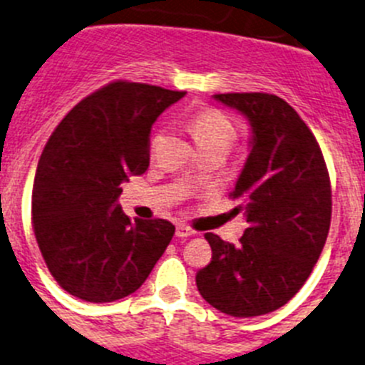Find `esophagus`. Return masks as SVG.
I'll list each match as a JSON object with an SVG mask.
<instances>
[{"label":"esophagus","mask_w":365,"mask_h":365,"mask_svg":"<svg viewBox=\"0 0 365 365\" xmlns=\"http://www.w3.org/2000/svg\"><path fill=\"white\" fill-rule=\"evenodd\" d=\"M193 233H195V230H192L190 226H186V224H179V226H177L175 235L179 237V239H188V237H192Z\"/></svg>","instance_id":"esophagus-1"}]
</instances>
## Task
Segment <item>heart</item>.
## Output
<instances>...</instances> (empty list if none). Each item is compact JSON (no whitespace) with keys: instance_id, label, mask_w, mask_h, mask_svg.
<instances>
[{"instance_id":"heart-1","label":"heart","mask_w":365,"mask_h":365,"mask_svg":"<svg viewBox=\"0 0 365 365\" xmlns=\"http://www.w3.org/2000/svg\"><path fill=\"white\" fill-rule=\"evenodd\" d=\"M190 132L202 152L222 150L228 153L237 141V126L224 112L205 108L193 113L188 121Z\"/></svg>"}]
</instances>
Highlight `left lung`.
Masks as SVG:
<instances>
[{
  "label": "left lung",
  "instance_id": "1",
  "mask_svg": "<svg viewBox=\"0 0 365 365\" xmlns=\"http://www.w3.org/2000/svg\"><path fill=\"white\" fill-rule=\"evenodd\" d=\"M252 125V152L230 193L244 213L239 246L206 233L212 260L195 277L202 299L248 319L292 300L319 260L331 224L322 150L299 113L273 93H215Z\"/></svg>",
  "mask_w": 365,
  "mask_h": 365
}]
</instances>
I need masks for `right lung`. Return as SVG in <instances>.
Masks as SVG:
<instances>
[{"mask_svg": "<svg viewBox=\"0 0 365 365\" xmlns=\"http://www.w3.org/2000/svg\"><path fill=\"white\" fill-rule=\"evenodd\" d=\"M185 92L112 81L73 106L41 153L32 226L48 272L70 295L113 302L137 292L175 233L170 220H130L117 197L150 165L157 117Z\"/></svg>", "mask_w": 365, "mask_h": 365, "instance_id": "1", "label": "right lung"}]
</instances>
